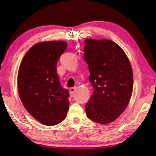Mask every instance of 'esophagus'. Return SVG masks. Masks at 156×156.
<instances>
[{"mask_svg":"<svg viewBox=\"0 0 156 156\" xmlns=\"http://www.w3.org/2000/svg\"><path fill=\"white\" fill-rule=\"evenodd\" d=\"M76 90V87H72V88H70V89H69V91H70V94H71V95H72V96H73V94H74V92H75V91Z\"/></svg>","mask_w":156,"mask_h":156,"instance_id":"esophagus-1","label":"esophagus"}]
</instances>
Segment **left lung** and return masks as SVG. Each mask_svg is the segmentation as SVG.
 Segmentation results:
<instances>
[{"instance_id": "1", "label": "left lung", "mask_w": 156, "mask_h": 156, "mask_svg": "<svg viewBox=\"0 0 156 156\" xmlns=\"http://www.w3.org/2000/svg\"><path fill=\"white\" fill-rule=\"evenodd\" d=\"M84 57L90 72L94 94L85 105L95 122L114 121L127 107L133 91L130 62L121 47L109 40L86 39Z\"/></svg>"}]
</instances>
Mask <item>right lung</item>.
Wrapping results in <instances>:
<instances>
[{
    "label": "right lung",
    "instance_id": "right-lung-1",
    "mask_svg": "<svg viewBox=\"0 0 156 156\" xmlns=\"http://www.w3.org/2000/svg\"><path fill=\"white\" fill-rule=\"evenodd\" d=\"M65 41L41 42L26 53L18 73V90L26 110L44 125L53 126L65 119L69 94L62 87L56 65L65 51Z\"/></svg>",
    "mask_w": 156,
    "mask_h": 156
}]
</instances>
